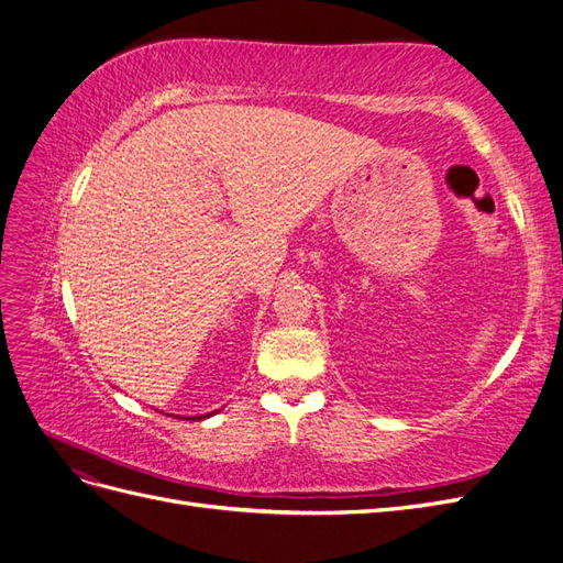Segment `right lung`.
I'll return each instance as SVG.
<instances>
[{"label":"right lung","instance_id":"1","mask_svg":"<svg viewBox=\"0 0 563 563\" xmlns=\"http://www.w3.org/2000/svg\"><path fill=\"white\" fill-rule=\"evenodd\" d=\"M211 413H207V416H197V418H187V420H203V418H209Z\"/></svg>","mask_w":563,"mask_h":563}]
</instances>
